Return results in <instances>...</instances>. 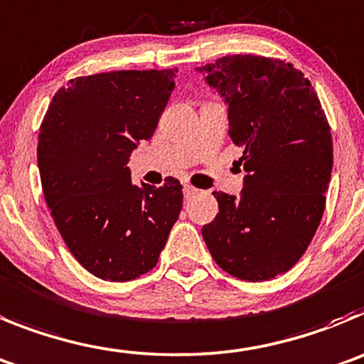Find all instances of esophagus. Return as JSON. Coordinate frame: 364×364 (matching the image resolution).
Here are the masks:
<instances>
[{"mask_svg":"<svg viewBox=\"0 0 364 364\" xmlns=\"http://www.w3.org/2000/svg\"><path fill=\"white\" fill-rule=\"evenodd\" d=\"M196 193H198V189L193 188V186H189V184L184 186V196H186V198H188V200L193 198V196H195Z\"/></svg>","mask_w":364,"mask_h":364,"instance_id":"1","label":"esophagus"}]
</instances>
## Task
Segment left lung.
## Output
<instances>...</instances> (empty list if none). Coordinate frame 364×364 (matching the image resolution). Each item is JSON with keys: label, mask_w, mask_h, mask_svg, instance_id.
<instances>
[{"label": "left lung", "mask_w": 364, "mask_h": 364, "mask_svg": "<svg viewBox=\"0 0 364 364\" xmlns=\"http://www.w3.org/2000/svg\"><path fill=\"white\" fill-rule=\"evenodd\" d=\"M198 72L228 102L247 173L238 198L215 193L220 211L202 236L231 276L272 279L298 263L321 222L334 160L328 121L311 81L282 59L225 55Z\"/></svg>", "instance_id": "left-lung-1"}]
</instances>
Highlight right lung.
<instances>
[{"instance_id": "add662e5", "label": "right lung", "mask_w": 364, "mask_h": 364, "mask_svg": "<svg viewBox=\"0 0 364 364\" xmlns=\"http://www.w3.org/2000/svg\"><path fill=\"white\" fill-rule=\"evenodd\" d=\"M176 70H119L70 79L39 128L43 195L86 271L129 282L151 271L182 209V186L132 184L129 155L155 133Z\"/></svg>"}]
</instances>
